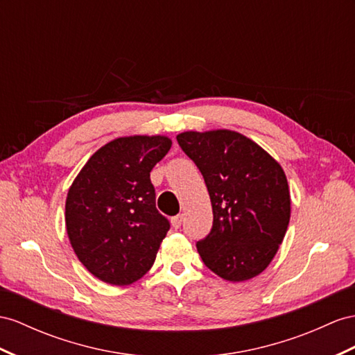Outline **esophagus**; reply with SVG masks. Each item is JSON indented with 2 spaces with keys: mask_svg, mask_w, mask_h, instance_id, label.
<instances>
[{
  "mask_svg": "<svg viewBox=\"0 0 355 355\" xmlns=\"http://www.w3.org/2000/svg\"><path fill=\"white\" fill-rule=\"evenodd\" d=\"M171 223H172V228L174 230H178L181 223H183V214H178V216H174L171 219Z\"/></svg>",
  "mask_w": 355,
  "mask_h": 355,
  "instance_id": "obj_1",
  "label": "esophagus"
}]
</instances>
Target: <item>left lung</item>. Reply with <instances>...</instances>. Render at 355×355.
Masks as SVG:
<instances>
[{
    "mask_svg": "<svg viewBox=\"0 0 355 355\" xmlns=\"http://www.w3.org/2000/svg\"><path fill=\"white\" fill-rule=\"evenodd\" d=\"M178 145L201 171L213 228L196 249L217 276L243 282L275 258L291 217L284 169L257 142L232 130L184 132Z\"/></svg>",
    "mask_w": 355,
    "mask_h": 355,
    "instance_id": "8db88e82",
    "label": "left lung"
}]
</instances>
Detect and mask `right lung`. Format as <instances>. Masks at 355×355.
<instances>
[{
	"label": "right lung",
	"mask_w": 355,
	"mask_h": 355,
	"mask_svg": "<svg viewBox=\"0 0 355 355\" xmlns=\"http://www.w3.org/2000/svg\"><path fill=\"white\" fill-rule=\"evenodd\" d=\"M166 136H125L98 148L71 183L66 228L84 267L109 285H130L156 259L169 220L156 208L150 172L166 156Z\"/></svg>",
	"instance_id": "right-lung-1"
}]
</instances>
